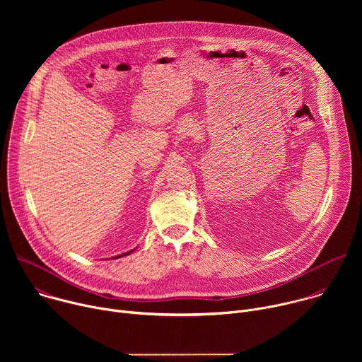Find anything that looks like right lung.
I'll use <instances>...</instances> for the list:
<instances>
[{
    "instance_id": "obj_1",
    "label": "right lung",
    "mask_w": 362,
    "mask_h": 362,
    "mask_svg": "<svg viewBox=\"0 0 362 362\" xmlns=\"http://www.w3.org/2000/svg\"><path fill=\"white\" fill-rule=\"evenodd\" d=\"M133 250H130V252H126V253H122V255H119V256H116V257H122V256H126V255H130Z\"/></svg>"
}]
</instances>
